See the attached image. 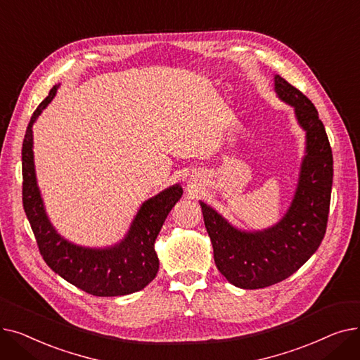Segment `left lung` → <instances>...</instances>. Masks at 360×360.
<instances>
[{"instance_id": "1", "label": "left lung", "mask_w": 360, "mask_h": 360, "mask_svg": "<svg viewBox=\"0 0 360 360\" xmlns=\"http://www.w3.org/2000/svg\"><path fill=\"white\" fill-rule=\"evenodd\" d=\"M277 96L295 108L307 131L293 201L283 219L266 231H239L210 205L200 201L219 271L233 286L262 289L286 280L312 257L324 239L333 186V151L318 110L304 93L276 75Z\"/></svg>"}]
</instances>
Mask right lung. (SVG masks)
<instances>
[{"mask_svg":"<svg viewBox=\"0 0 360 360\" xmlns=\"http://www.w3.org/2000/svg\"><path fill=\"white\" fill-rule=\"evenodd\" d=\"M53 86L36 108L27 125L23 148V209L34 233L39 252L48 266L75 288L93 296H122L144 289L159 270L155 240L162 226L182 195L176 184L147 200L132 220L125 238L110 248H86L61 238L51 224L36 184L32 127L53 99Z\"/></svg>","mask_w":360,"mask_h":360,"instance_id":"obj_1","label":"right lung"}]
</instances>
